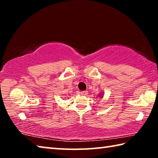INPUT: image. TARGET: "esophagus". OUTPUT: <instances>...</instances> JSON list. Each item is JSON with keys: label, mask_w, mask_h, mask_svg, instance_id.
Wrapping results in <instances>:
<instances>
[{"label": "esophagus", "mask_w": 158, "mask_h": 158, "mask_svg": "<svg viewBox=\"0 0 158 158\" xmlns=\"http://www.w3.org/2000/svg\"><path fill=\"white\" fill-rule=\"evenodd\" d=\"M81 95H84V96H85V95H88V91H86V90H84V91H81Z\"/></svg>", "instance_id": "1"}]
</instances>
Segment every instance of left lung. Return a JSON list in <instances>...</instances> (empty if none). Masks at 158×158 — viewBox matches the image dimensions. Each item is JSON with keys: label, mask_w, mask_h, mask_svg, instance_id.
<instances>
[{"label": "left lung", "mask_w": 158, "mask_h": 158, "mask_svg": "<svg viewBox=\"0 0 158 158\" xmlns=\"http://www.w3.org/2000/svg\"><path fill=\"white\" fill-rule=\"evenodd\" d=\"M99 97H100V98H103V97H102V95L101 93H100V95H99Z\"/></svg>", "instance_id": "1"}]
</instances>
